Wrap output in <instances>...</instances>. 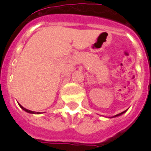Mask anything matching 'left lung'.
<instances>
[{
	"label": "left lung",
	"mask_w": 151,
	"mask_h": 151,
	"mask_svg": "<svg viewBox=\"0 0 151 151\" xmlns=\"http://www.w3.org/2000/svg\"><path fill=\"white\" fill-rule=\"evenodd\" d=\"M127 110H124V111H123V112L120 113V114H116V115H114V116H113V117H119V116H121V115H122V114H124V113L126 112Z\"/></svg>",
	"instance_id": "1"
}]
</instances>
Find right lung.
I'll return each mask as SVG.
<instances>
[{
  "label": "right lung",
  "mask_w": 151,
  "mask_h": 151,
  "mask_svg": "<svg viewBox=\"0 0 151 151\" xmlns=\"http://www.w3.org/2000/svg\"><path fill=\"white\" fill-rule=\"evenodd\" d=\"M19 105L20 107L22 108V110H24V111H26V112H27V113H29V114H42V113H41V112H35V111H32V110H27V109H26V108L23 107L22 105H20L19 103Z\"/></svg>",
  "instance_id": "obj_1"
}]
</instances>
